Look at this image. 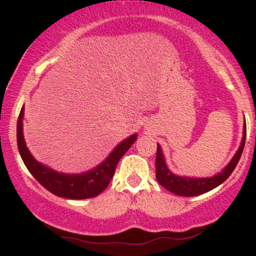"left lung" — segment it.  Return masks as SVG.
<instances>
[{
    "label": "left lung",
    "instance_id": "obj_1",
    "mask_svg": "<svg viewBox=\"0 0 256 256\" xmlns=\"http://www.w3.org/2000/svg\"><path fill=\"white\" fill-rule=\"evenodd\" d=\"M246 122H244V128H243V137H242V143H240L238 150H237L234 156L232 158V160L228 164V166L222 170V172L218 174L213 176L210 178H189V177H180V176H176L167 168V165L165 162V158L162 155V150H161L160 146L158 144V150H156V158H155V168H156V179L162 185L165 189L171 192L172 194L179 196H198L202 195V194L210 192V190L214 189L218 185L230 177V174L234 172V167L238 164L240 155H242L243 148H244L246 143Z\"/></svg>",
    "mask_w": 256,
    "mask_h": 256
}]
</instances>
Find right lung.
<instances>
[{"label": "right lung", "instance_id": "right-lung-1", "mask_svg": "<svg viewBox=\"0 0 256 256\" xmlns=\"http://www.w3.org/2000/svg\"><path fill=\"white\" fill-rule=\"evenodd\" d=\"M22 118H24V106L20 110L16 124V140L20 156L38 183L43 185L48 192L64 198L83 200L100 195L113 178L120 158L137 140L136 134L126 138L114 148V150L104 162L100 164L91 171L80 173V174H66V173H58L42 165L32 156L26 146L24 134H22Z\"/></svg>", "mask_w": 256, "mask_h": 256}]
</instances>
